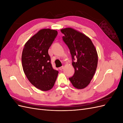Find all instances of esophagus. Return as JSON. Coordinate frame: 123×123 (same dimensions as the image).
I'll return each mask as SVG.
<instances>
[{"mask_svg":"<svg viewBox=\"0 0 123 123\" xmlns=\"http://www.w3.org/2000/svg\"><path fill=\"white\" fill-rule=\"evenodd\" d=\"M63 69H64V66H62V67H60L59 68V70H62Z\"/></svg>","mask_w":123,"mask_h":123,"instance_id":"34e87169","label":"esophagus"}]
</instances>
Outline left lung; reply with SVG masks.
Here are the masks:
<instances>
[{
  "label": "left lung",
  "mask_w": 123,
  "mask_h": 123,
  "mask_svg": "<svg viewBox=\"0 0 123 123\" xmlns=\"http://www.w3.org/2000/svg\"><path fill=\"white\" fill-rule=\"evenodd\" d=\"M65 36L64 42L68 46L75 69L73 76L69 80L74 87L84 89L90 84L98 66V55L90 38L85 34L71 28L61 30ZM77 61L74 62V57Z\"/></svg>",
  "instance_id": "1"
}]
</instances>
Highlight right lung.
Wrapping results in <instances>:
<instances>
[{
    "label": "right lung",
    "instance_id": "obj_1",
    "mask_svg": "<svg viewBox=\"0 0 123 123\" xmlns=\"http://www.w3.org/2000/svg\"><path fill=\"white\" fill-rule=\"evenodd\" d=\"M57 35V31L41 29L25 44L21 56L25 75L34 86L48 91L54 86L58 71L53 69L48 50Z\"/></svg>",
    "mask_w": 123,
    "mask_h": 123
}]
</instances>
